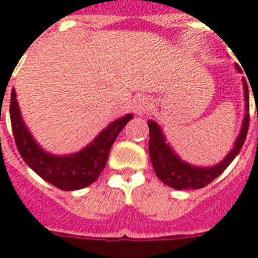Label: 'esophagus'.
I'll list each match as a JSON object with an SVG mask.
<instances>
[{
    "label": "esophagus",
    "instance_id": "34e87169",
    "mask_svg": "<svg viewBox=\"0 0 258 258\" xmlns=\"http://www.w3.org/2000/svg\"><path fill=\"white\" fill-rule=\"evenodd\" d=\"M152 109V101L145 96H140L133 101V112L137 116H144L146 112Z\"/></svg>",
    "mask_w": 258,
    "mask_h": 258
}]
</instances>
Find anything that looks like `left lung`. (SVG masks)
Instances as JSON below:
<instances>
[{
  "instance_id": "obj_1",
  "label": "left lung",
  "mask_w": 258,
  "mask_h": 258,
  "mask_svg": "<svg viewBox=\"0 0 258 258\" xmlns=\"http://www.w3.org/2000/svg\"><path fill=\"white\" fill-rule=\"evenodd\" d=\"M236 71L241 73L238 65H236ZM242 88H244L245 98V116L242 119L241 131L238 137L234 141L233 148L225 156L221 162L213 166H196L186 161H182L176 152L170 148L161 126L156 121L149 119V156L150 161L153 164L156 176L164 182L165 185L177 189V190H186V189H201L211 184L214 178H217L224 170L233 161L236 156L240 153L241 148L244 145L246 133L249 127V90L246 81L242 78ZM258 118V117H257Z\"/></svg>"
}]
</instances>
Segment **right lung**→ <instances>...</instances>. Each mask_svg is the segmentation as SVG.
Wrapping results in <instances>:
<instances>
[{
    "instance_id": "right-lung-1",
    "label": "right lung",
    "mask_w": 258,
    "mask_h": 258,
    "mask_svg": "<svg viewBox=\"0 0 258 258\" xmlns=\"http://www.w3.org/2000/svg\"><path fill=\"white\" fill-rule=\"evenodd\" d=\"M16 97V90L12 89L10 121L18 152L24 161L41 178L61 190H78L93 184L104 170L113 142L116 141L123 126L133 118V114L119 117L109 123L89 145L80 152L57 156L47 153L33 139L32 133L22 119Z\"/></svg>"
}]
</instances>
